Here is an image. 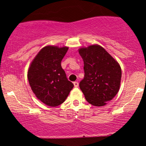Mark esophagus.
Wrapping results in <instances>:
<instances>
[{
	"label": "esophagus",
	"mask_w": 146,
	"mask_h": 146,
	"mask_svg": "<svg viewBox=\"0 0 146 146\" xmlns=\"http://www.w3.org/2000/svg\"><path fill=\"white\" fill-rule=\"evenodd\" d=\"M73 85H74L75 88H78V82H77V81L74 82H73Z\"/></svg>",
	"instance_id": "34e87169"
}]
</instances>
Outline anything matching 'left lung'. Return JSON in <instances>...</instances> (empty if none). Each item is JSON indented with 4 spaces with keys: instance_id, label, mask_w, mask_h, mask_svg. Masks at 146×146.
<instances>
[{
    "instance_id": "1",
    "label": "left lung",
    "mask_w": 146,
    "mask_h": 146,
    "mask_svg": "<svg viewBox=\"0 0 146 146\" xmlns=\"http://www.w3.org/2000/svg\"><path fill=\"white\" fill-rule=\"evenodd\" d=\"M84 78L79 83L86 100L94 106L105 105L119 92L121 69L112 56L99 45L80 48Z\"/></svg>"
}]
</instances>
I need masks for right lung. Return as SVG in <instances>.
Listing matches in <instances>:
<instances>
[{"mask_svg": "<svg viewBox=\"0 0 146 146\" xmlns=\"http://www.w3.org/2000/svg\"><path fill=\"white\" fill-rule=\"evenodd\" d=\"M68 49V47L54 46L44 47L28 70V80L32 91L39 100L50 107L62 104L74 86L68 80L61 65Z\"/></svg>", "mask_w": 146, "mask_h": 146, "instance_id": "right-lung-1", "label": "right lung"}]
</instances>
